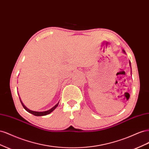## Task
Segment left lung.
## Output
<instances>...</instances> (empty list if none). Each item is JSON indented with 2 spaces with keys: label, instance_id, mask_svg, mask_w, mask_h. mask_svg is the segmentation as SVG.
<instances>
[{
  "label": "left lung",
  "instance_id": "left-lung-1",
  "mask_svg": "<svg viewBox=\"0 0 149 149\" xmlns=\"http://www.w3.org/2000/svg\"><path fill=\"white\" fill-rule=\"evenodd\" d=\"M123 52H124V53H125V51H124V50H123Z\"/></svg>",
  "mask_w": 149,
  "mask_h": 149
}]
</instances>
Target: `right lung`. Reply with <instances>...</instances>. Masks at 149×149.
Listing matches in <instances>:
<instances>
[{"label": "right lung", "instance_id": "add662e5", "mask_svg": "<svg viewBox=\"0 0 149 149\" xmlns=\"http://www.w3.org/2000/svg\"><path fill=\"white\" fill-rule=\"evenodd\" d=\"M20 102H21V103H22V106H23V107H24V109L27 111V112H30V113H31V114H32L33 115H34V116H46V115H47V114H49V113H51V112L55 109V108L58 106V104H56L53 107H52V109H50L49 110H48V111H43V112H37V111H31V110H30V109H29L28 108H26L24 105V104L22 103V102L21 101V100H20Z\"/></svg>", "mask_w": 149, "mask_h": 149}]
</instances>
